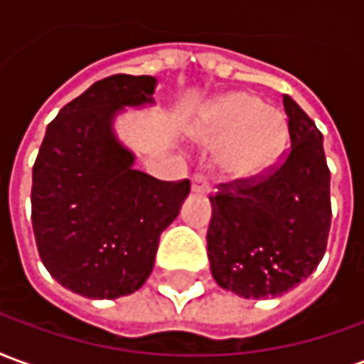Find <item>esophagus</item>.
<instances>
[{"mask_svg":"<svg viewBox=\"0 0 364 364\" xmlns=\"http://www.w3.org/2000/svg\"><path fill=\"white\" fill-rule=\"evenodd\" d=\"M191 189L195 191V193H206V191H210V181L206 179L205 173L197 171L191 177Z\"/></svg>","mask_w":364,"mask_h":364,"instance_id":"34e87169","label":"esophagus"}]
</instances>
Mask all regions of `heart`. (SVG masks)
Returning a JSON list of instances; mask_svg holds the SVG:
<instances>
[{
	"label": "heart",
	"mask_w": 364,
	"mask_h": 364,
	"mask_svg": "<svg viewBox=\"0 0 364 364\" xmlns=\"http://www.w3.org/2000/svg\"><path fill=\"white\" fill-rule=\"evenodd\" d=\"M198 140L218 146L216 166L230 179H252L273 164L287 138L282 114L259 97L234 91L214 99L200 114Z\"/></svg>",
	"instance_id": "obj_1"
}]
</instances>
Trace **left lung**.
<instances>
[{"mask_svg": "<svg viewBox=\"0 0 364 364\" xmlns=\"http://www.w3.org/2000/svg\"><path fill=\"white\" fill-rule=\"evenodd\" d=\"M290 146L281 164L252 179L216 185L206 232L210 271L242 298L281 296L304 281L326 253L331 200L321 132L282 95Z\"/></svg>", "mask_w": 364, "mask_h": 364, "instance_id": "8db88e82", "label": "left lung"}]
</instances>
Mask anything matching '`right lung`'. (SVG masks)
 <instances>
[{
	"instance_id": "obj_1",
	"label": "right lung",
	"mask_w": 364,
	"mask_h": 364,
	"mask_svg": "<svg viewBox=\"0 0 364 364\" xmlns=\"http://www.w3.org/2000/svg\"><path fill=\"white\" fill-rule=\"evenodd\" d=\"M156 77L109 75L46 128L33 167L31 218L38 255L56 281L85 298H119L150 277L161 232L189 195V179L134 169L112 134L122 107L151 103Z\"/></svg>"
}]
</instances>
